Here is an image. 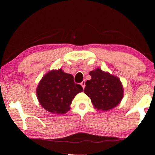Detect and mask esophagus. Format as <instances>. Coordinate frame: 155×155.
Instances as JSON below:
<instances>
[{
    "mask_svg": "<svg viewBox=\"0 0 155 155\" xmlns=\"http://www.w3.org/2000/svg\"><path fill=\"white\" fill-rule=\"evenodd\" d=\"M81 85H82V87H83V88H84L85 87V81H83L81 83Z\"/></svg>",
    "mask_w": 155,
    "mask_h": 155,
    "instance_id": "1",
    "label": "esophagus"
}]
</instances>
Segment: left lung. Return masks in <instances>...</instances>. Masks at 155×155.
Segmentation results:
<instances>
[{"mask_svg": "<svg viewBox=\"0 0 155 155\" xmlns=\"http://www.w3.org/2000/svg\"><path fill=\"white\" fill-rule=\"evenodd\" d=\"M91 80L87 81L84 93L90 97L98 110L107 111L116 107L123 97V87L117 77L97 68L90 72Z\"/></svg>", "mask_w": 155, "mask_h": 155, "instance_id": "obj_1", "label": "left lung"}]
</instances>
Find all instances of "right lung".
Segmentation results:
<instances>
[{
  "mask_svg": "<svg viewBox=\"0 0 155 155\" xmlns=\"http://www.w3.org/2000/svg\"><path fill=\"white\" fill-rule=\"evenodd\" d=\"M82 91V86L74 83L72 74L65 73L61 69L53 70L40 81L37 96L41 105L47 111L63 114L69 111L74 96Z\"/></svg>",
  "mask_w": 155,
  "mask_h": 155,
  "instance_id": "obj_1",
  "label": "right lung"
}]
</instances>
